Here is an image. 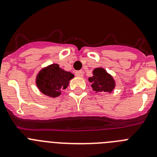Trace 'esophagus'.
Instances as JSON below:
<instances>
[{
  "label": "esophagus",
  "mask_w": 157,
  "mask_h": 157,
  "mask_svg": "<svg viewBox=\"0 0 157 157\" xmlns=\"http://www.w3.org/2000/svg\"><path fill=\"white\" fill-rule=\"evenodd\" d=\"M75 75L77 76V77L82 78L83 76V71H77L75 72Z\"/></svg>",
  "instance_id": "34e87169"
}]
</instances>
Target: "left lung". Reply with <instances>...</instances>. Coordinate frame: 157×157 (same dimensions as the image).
Returning <instances> with one entry per match:
<instances>
[{
  "instance_id": "8db88e82",
  "label": "left lung",
  "mask_w": 157,
  "mask_h": 157,
  "mask_svg": "<svg viewBox=\"0 0 157 157\" xmlns=\"http://www.w3.org/2000/svg\"><path fill=\"white\" fill-rule=\"evenodd\" d=\"M93 90L96 93H112L116 87L114 78L102 67H97L93 71V76L89 78Z\"/></svg>"
}]
</instances>
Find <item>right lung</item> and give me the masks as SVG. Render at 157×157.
Masks as SVG:
<instances>
[{
  "label": "right lung",
  "mask_w": 157,
  "mask_h": 157,
  "mask_svg": "<svg viewBox=\"0 0 157 157\" xmlns=\"http://www.w3.org/2000/svg\"><path fill=\"white\" fill-rule=\"evenodd\" d=\"M74 78V75L60 68L59 64L52 63L43 67L36 76V86L43 94L57 98L61 91L69 85V81Z\"/></svg>",
  "instance_id": "obj_1"
}]
</instances>
